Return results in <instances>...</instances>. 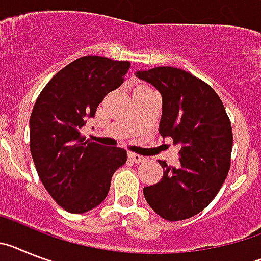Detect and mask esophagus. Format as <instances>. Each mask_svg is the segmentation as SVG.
<instances>
[{
	"mask_svg": "<svg viewBox=\"0 0 261 261\" xmlns=\"http://www.w3.org/2000/svg\"><path fill=\"white\" fill-rule=\"evenodd\" d=\"M127 158H128V160H131V162H134V163H138V164H139V163H143L144 160H146V158H143V156H140V155H137V153H128Z\"/></svg>",
	"mask_w": 261,
	"mask_h": 261,
	"instance_id": "34e87169",
	"label": "esophagus"
}]
</instances>
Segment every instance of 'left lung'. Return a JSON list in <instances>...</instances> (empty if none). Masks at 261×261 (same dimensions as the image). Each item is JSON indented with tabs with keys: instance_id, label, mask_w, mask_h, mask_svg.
Instances as JSON below:
<instances>
[{
	"instance_id": "obj_1",
	"label": "left lung",
	"mask_w": 261,
	"mask_h": 261,
	"mask_svg": "<svg viewBox=\"0 0 261 261\" xmlns=\"http://www.w3.org/2000/svg\"><path fill=\"white\" fill-rule=\"evenodd\" d=\"M162 96L159 133L180 146L178 165L160 160L163 177L143 194L167 221H182L202 212L227 177L232 131L225 106L210 85L172 67L138 71Z\"/></svg>"
}]
</instances>
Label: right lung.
<instances>
[{"instance_id": "obj_1", "label": "right lung", "mask_w": 261, "mask_h": 261, "mask_svg": "<svg viewBox=\"0 0 261 261\" xmlns=\"http://www.w3.org/2000/svg\"><path fill=\"white\" fill-rule=\"evenodd\" d=\"M128 68V62L83 56L52 77L34 105L31 156L47 192L67 212L81 214L98 206L127 160L123 148L85 140L80 131L103 97L123 84Z\"/></svg>"}]
</instances>
